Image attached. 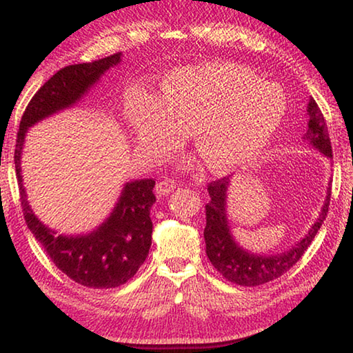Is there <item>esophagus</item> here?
Segmentation results:
<instances>
[{"instance_id": "esophagus-1", "label": "esophagus", "mask_w": 353, "mask_h": 353, "mask_svg": "<svg viewBox=\"0 0 353 353\" xmlns=\"http://www.w3.org/2000/svg\"><path fill=\"white\" fill-rule=\"evenodd\" d=\"M177 187V183L174 181H162L155 185V194L159 196V198H162V196H168L171 191H174Z\"/></svg>"}]
</instances>
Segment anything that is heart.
Masks as SVG:
<instances>
[{"label": "heart", "instance_id": "heart-1", "mask_svg": "<svg viewBox=\"0 0 353 353\" xmlns=\"http://www.w3.org/2000/svg\"><path fill=\"white\" fill-rule=\"evenodd\" d=\"M285 115L282 88L234 62L177 68L165 79L160 98L134 92L126 104L145 157L168 159L193 132L196 149L214 174H230L259 160Z\"/></svg>", "mask_w": 353, "mask_h": 353}]
</instances>
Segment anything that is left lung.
Wrapping results in <instances>:
<instances>
[{"instance_id":"8db88e82","label":"left lung","mask_w":353,"mask_h":353,"mask_svg":"<svg viewBox=\"0 0 353 353\" xmlns=\"http://www.w3.org/2000/svg\"><path fill=\"white\" fill-rule=\"evenodd\" d=\"M308 128L302 139L310 146L318 149L325 157L332 159V145L328 137L324 115L313 98H310L308 107ZM210 201L205 205L207 224L204 229L205 252L223 277L241 286H259L276 280L296 265L299 259L305 254L310 244L314 240L327 216L328 204H330V188H327L324 205L314 224L310 227L307 235L301 238L291 249L277 254H254L241 248L232 235L229 219H227V190H229V177H223L208 185Z\"/></svg>"}]
</instances>
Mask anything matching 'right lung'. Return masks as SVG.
Masks as SVG:
<instances>
[{
    "label": "right lung",
    "mask_w": 353,
    "mask_h": 353,
    "mask_svg": "<svg viewBox=\"0 0 353 353\" xmlns=\"http://www.w3.org/2000/svg\"><path fill=\"white\" fill-rule=\"evenodd\" d=\"M121 56L117 52L90 63L68 65L45 82L23 113L14 155L23 214L29 230L59 270L74 282L98 290L126 283L145 263L152 240L149 212L155 202V181L141 179L124 183L109 218L90 234L57 235L35 216L29 205L23 187L21 154L29 128L79 103L105 71L121 62Z\"/></svg>",
    "instance_id": "obj_1"
}]
</instances>
